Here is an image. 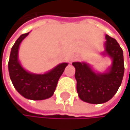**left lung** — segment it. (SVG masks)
Masks as SVG:
<instances>
[{
  "label": "left lung",
  "instance_id": "8db88e82",
  "mask_svg": "<svg viewBox=\"0 0 130 130\" xmlns=\"http://www.w3.org/2000/svg\"><path fill=\"white\" fill-rule=\"evenodd\" d=\"M105 51L112 65L106 73H95L84 62H73L75 68L77 91L79 98L91 104H102L109 101L117 92L124 74L123 50L115 38L105 35Z\"/></svg>",
  "mask_w": 130,
  "mask_h": 130
}]
</instances>
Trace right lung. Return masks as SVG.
<instances>
[{
	"mask_svg": "<svg viewBox=\"0 0 130 130\" xmlns=\"http://www.w3.org/2000/svg\"><path fill=\"white\" fill-rule=\"evenodd\" d=\"M28 33L22 35L11 49L8 69L15 89L22 96L31 100H43L51 97L56 88L59 77L68 63H62L43 74H35L25 71L18 59L19 47Z\"/></svg>",
	"mask_w": 130,
	"mask_h": 130,
	"instance_id": "1",
	"label": "right lung"
}]
</instances>
